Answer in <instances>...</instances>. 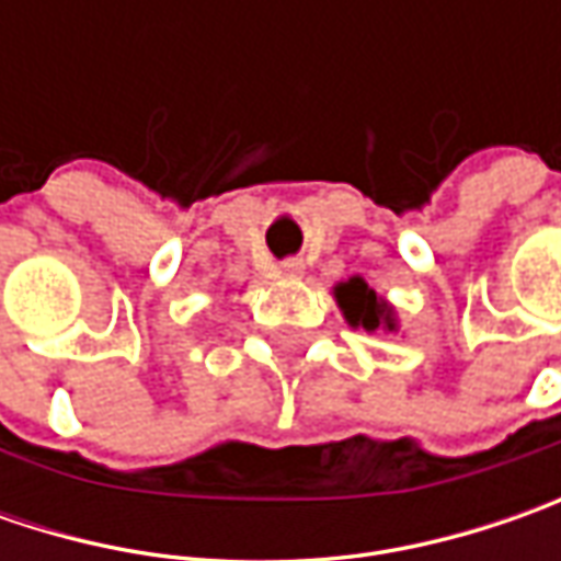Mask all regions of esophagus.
Segmentation results:
<instances>
[{
    "mask_svg": "<svg viewBox=\"0 0 561 561\" xmlns=\"http://www.w3.org/2000/svg\"><path fill=\"white\" fill-rule=\"evenodd\" d=\"M302 271H306V265H302L299 259H287V262L280 265V274H284V277H302Z\"/></svg>",
    "mask_w": 561,
    "mask_h": 561,
    "instance_id": "1",
    "label": "esophagus"
}]
</instances>
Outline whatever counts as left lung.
<instances>
[{"label":"left lung","mask_w":561,"mask_h":561,"mask_svg":"<svg viewBox=\"0 0 561 561\" xmlns=\"http://www.w3.org/2000/svg\"><path fill=\"white\" fill-rule=\"evenodd\" d=\"M334 299L340 306V312L346 318V324L353 331H383V334H397L399 331V314L397 306L380 296L377 290L368 287L365 277H350V280H340L334 284Z\"/></svg>","instance_id":"1"}]
</instances>
